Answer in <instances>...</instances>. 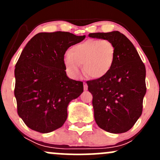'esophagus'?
<instances>
[{"label": "esophagus", "instance_id": "esophagus-1", "mask_svg": "<svg viewBox=\"0 0 160 160\" xmlns=\"http://www.w3.org/2000/svg\"><path fill=\"white\" fill-rule=\"evenodd\" d=\"M83 89L84 90H87L88 89V85L86 83V82H84L83 83Z\"/></svg>", "mask_w": 160, "mask_h": 160}]
</instances>
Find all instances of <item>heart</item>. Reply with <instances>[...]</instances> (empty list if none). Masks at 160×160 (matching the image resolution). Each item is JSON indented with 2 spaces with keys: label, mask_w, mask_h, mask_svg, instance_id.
Instances as JSON below:
<instances>
[{
  "label": "heart",
  "mask_w": 160,
  "mask_h": 160,
  "mask_svg": "<svg viewBox=\"0 0 160 160\" xmlns=\"http://www.w3.org/2000/svg\"><path fill=\"white\" fill-rule=\"evenodd\" d=\"M115 58L114 46L106 39H89L75 45L66 52L63 62L68 74L78 78L84 72L92 78H101L110 72Z\"/></svg>",
  "instance_id": "1"
}]
</instances>
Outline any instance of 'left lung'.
I'll use <instances>...</instances> for the list:
<instances>
[{"label": "left lung", "instance_id": "1", "mask_svg": "<svg viewBox=\"0 0 160 160\" xmlns=\"http://www.w3.org/2000/svg\"><path fill=\"white\" fill-rule=\"evenodd\" d=\"M89 37L110 40L115 48L114 62L110 72L87 82L93 97L95 120L108 132H126L142 113L147 91L145 66L132 43L118 31L91 33Z\"/></svg>", "mask_w": 160, "mask_h": 160}]
</instances>
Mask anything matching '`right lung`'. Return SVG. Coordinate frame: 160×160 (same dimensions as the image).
I'll list each match as a JSON object with an SVG mask.
<instances>
[{
    "label": "right lung",
    "mask_w": 160,
    "mask_h": 160,
    "mask_svg": "<svg viewBox=\"0 0 160 160\" xmlns=\"http://www.w3.org/2000/svg\"><path fill=\"white\" fill-rule=\"evenodd\" d=\"M85 38L65 32H41L24 47L14 71V95L18 114L31 129L48 133L65 123L68 104L82 94L83 84L67 76L64 55Z\"/></svg>",
    "instance_id": "right-lung-1"
}]
</instances>
